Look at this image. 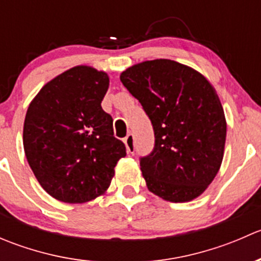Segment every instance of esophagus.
<instances>
[{
    "label": "esophagus",
    "instance_id": "obj_1",
    "mask_svg": "<svg viewBox=\"0 0 261 261\" xmlns=\"http://www.w3.org/2000/svg\"><path fill=\"white\" fill-rule=\"evenodd\" d=\"M123 143H125L127 152H134V150H135V138H134L133 134H128L125 140H123Z\"/></svg>",
    "mask_w": 261,
    "mask_h": 261
}]
</instances>
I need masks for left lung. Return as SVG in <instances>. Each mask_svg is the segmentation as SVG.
Here are the masks:
<instances>
[{
  "instance_id": "1",
  "label": "left lung",
  "mask_w": 261,
  "mask_h": 261,
  "mask_svg": "<svg viewBox=\"0 0 261 261\" xmlns=\"http://www.w3.org/2000/svg\"><path fill=\"white\" fill-rule=\"evenodd\" d=\"M120 80L154 128V149L140 158L147 189L175 203L201 196L225 150L226 118L216 89L193 68L169 59L139 63Z\"/></svg>"
}]
</instances>
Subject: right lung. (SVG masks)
Masks as SVG:
<instances>
[{"label": "right lung", "mask_w": 261, "mask_h": 261, "mask_svg": "<svg viewBox=\"0 0 261 261\" xmlns=\"http://www.w3.org/2000/svg\"><path fill=\"white\" fill-rule=\"evenodd\" d=\"M107 73L78 65L51 80L29 105L23 150L40 186L65 203H84L103 194L115 167L126 156L114 136L112 117L101 102Z\"/></svg>", "instance_id": "1"}]
</instances>
